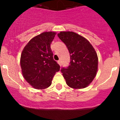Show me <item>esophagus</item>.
Here are the masks:
<instances>
[{
    "label": "esophagus",
    "mask_w": 120,
    "mask_h": 120,
    "mask_svg": "<svg viewBox=\"0 0 120 120\" xmlns=\"http://www.w3.org/2000/svg\"><path fill=\"white\" fill-rule=\"evenodd\" d=\"M58 63L59 64V65H60V66H61V61H60V60L58 61Z\"/></svg>",
    "instance_id": "esophagus-1"
}]
</instances>
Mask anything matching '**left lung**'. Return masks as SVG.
Listing matches in <instances>:
<instances>
[{
	"label": "left lung",
	"instance_id": "1",
	"mask_svg": "<svg viewBox=\"0 0 120 120\" xmlns=\"http://www.w3.org/2000/svg\"><path fill=\"white\" fill-rule=\"evenodd\" d=\"M58 36L65 43L70 55V65L61 69L66 83L75 89L87 87L98 70L96 50L85 38L75 32H61Z\"/></svg>",
	"mask_w": 120,
	"mask_h": 120
}]
</instances>
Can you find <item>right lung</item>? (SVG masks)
Here are the masks:
<instances>
[{"mask_svg": "<svg viewBox=\"0 0 120 120\" xmlns=\"http://www.w3.org/2000/svg\"><path fill=\"white\" fill-rule=\"evenodd\" d=\"M56 35L55 32H44L32 38L24 47L20 57L22 75L34 88L49 87L54 75L60 66L53 59L50 48Z\"/></svg>", "mask_w": 120, "mask_h": 120, "instance_id": "add662e5", "label": "right lung"}]
</instances>
